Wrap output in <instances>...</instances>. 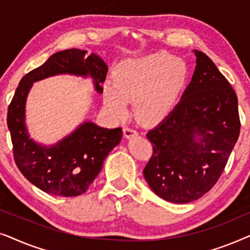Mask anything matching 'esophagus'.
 Returning <instances> with one entry per match:
<instances>
[{
    "label": "esophagus",
    "instance_id": "1",
    "mask_svg": "<svg viewBox=\"0 0 250 250\" xmlns=\"http://www.w3.org/2000/svg\"><path fill=\"white\" fill-rule=\"evenodd\" d=\"M124 135H125V138L129 139V138H132V136L138 135V132H136L134 128L126 126V127H124Z\"/></svg>",
    "mask_w": 250,
    "mask_h": 250
}]
</instances>
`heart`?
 Masks as SVG:
<instances>
[{
	"instance_id": "b5f03b06",
	"label": "heart",
	"mask_w": 250,
	"mask_h": 250,
	"mask_svg": "<svg viewBox=\"0 0 250 250\" xmlns=\"http://www.w3.org/2000/svg\"><path fill=\"white\" fill-rule=\"evenodd\" d=\"M189 77L183 59L166 52L123 61L116 67L114 82L104 87L105 107L117 119L129 115V102L135 100V111L146 122L165 118L175 109Z\"/></svg>"
}]
</instances>
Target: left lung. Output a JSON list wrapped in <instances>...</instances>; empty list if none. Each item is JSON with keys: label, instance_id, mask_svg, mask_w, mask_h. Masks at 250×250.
I'll return each instance as SVG.
<instances>
[{"label": "left lung", "instance_id": "obj_1", "mask_svg": "<svg viewBox=\"0 0 250 250\" xmlns=\"http://www.w3.org/2000/svg\"><path fill=\"white\" fill-rule=\"evenodd\" d=\"M179 104L146 138L153 153L143 169L150 189L164 200L199 199L220 179L239 138L238 98L201 51Z\"/></svg>", "mask_w": 250, "mask_h": 250}]
</instances>
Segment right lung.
I'll list each match as a JSON object with an SVG mask.
<instances>
[{
	"label": "right lung",
	"mask_w": 250,
	"mask_h": 250,
	"mask_svg": "<svg viewBox=\"0 0 250 250\" xmlns=\"http://www.w3.org/2000/svg\"><path fill=\"white\" fill-rule=\"evenodd\" d=\"M69 49L51 56L42 66L21 78L8 109L15 162L22 175L44 192L61 197H76L86 192L101 172L109 152L121 142V127H100L91 121L56 145H41L30 138L26 126V101L35 82L56 75L90 77L94 90L102 93L108 67L97 54Z\"/></svg>",
	"instance_id": "obj_1"
}]
</instances>
